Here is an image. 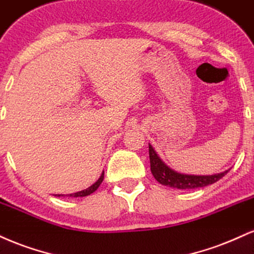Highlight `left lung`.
<instances>
[{"mask_svg": "<svg viewBox=\"0 0 254 254\" xmlns=\"http://www.w3.org/2000/svg\"><path fill=\"white\" fill-rule=\"evenodd\" d=\"M148 154H150L151 172L153 177L163 186L176 188V189H196V188L207 187L221 180L223 176L229 171V170H226L221 174L211 176L178 174V172L170 169L169 166H166V164H164L151 145H148Z\"/></svg>", "mask_w": 254, "mask_h": 254, "instance_id": "left-lung-1", "label": "left lung"}]
</instances>
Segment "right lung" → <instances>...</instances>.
Returning <instances> with one entry per match:
<instances>
[{
	"instance_id": "obj_1",
	"label": "right lung",
	"mask_w": 254,
	"mask_h": 254,
	"mask_svg": "<svg viewBox=\"0 0 254 254\" xmlns=\"http://www.w3.org/2000/svg\"><path fill=\"white\" fill-rule=\"evenodd\" d=\"M103 178H104V172H102V175H101V177L98 178V180H97L96 182H95V183L92 184L91 187H89L88 189L82 190V191H78V192L70 193V195H67V196H68V197H84V196L90 195V193H92L94 191H96L97 188L100 187V184H101V183H102ZM57 196H58V197H61V196H63V195H57Z\"/></svg>"
}]
</instances>
